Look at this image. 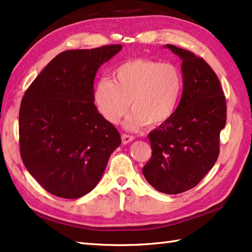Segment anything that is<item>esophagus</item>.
I'll use <instances>...</instances> for the list:
<instances>
[{
	"instance_id": "obj_1",
	"label": "esophagus",
	"mask_w": 252,
	"mask_h": 252,
	"mask_svg": "<svg viewBox=\"0 0 252 252\" xmlns=\"http://www.w3.org/2000/svg\"><path fill=\"white\" fill-rule=\"evenodd\" d=\"M121 140H122V143H123V144H129L130 142H132L133 140H134V136H133V135H129V134H126V133H123V134L121 135Z\"/></svg>"
}]
</instances>
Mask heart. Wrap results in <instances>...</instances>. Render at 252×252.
<instances>
[{
  "label": "heart",
  "instance_id": "b5f03b06",
  "mask_svg": "<svg viewBox=\"0 0 252 252\" xmlns=\"http://www.w3.org/2000/svg\"><path fill=\"white\" fill-rule=\"evenodd\" d=\"M183 92V76L173 63L134 58L114 71V81L101 78L93 90V100L100 116L116 125L129 111V129L144 125L158 126L169 121Z\"/></svg>",
  "mask_w": 252,
  "mask_h": 252
}]
</instances>
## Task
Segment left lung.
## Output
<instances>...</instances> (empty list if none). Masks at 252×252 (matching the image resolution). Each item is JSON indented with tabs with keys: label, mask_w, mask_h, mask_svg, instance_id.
<instances>
[{
	"label": "left lung",
	"mask_w": 252,
	"mask_h": 252,
	"mask_svg": "<svg viewBox=\"0 0 252 252\" xmlns=\"http://www.w3.org/2000/svg\"><path fill=\"white\" fill-rule=\"evenodd\" d=\"M167 47L182 60L183 94L173 117L149 133L152 158L143 174L158 191L174 195L195 187L215 165L226 100L216 72L202 57L172 44Z\"/></svg>",
	"instance_id": "8db88e82"
}]
</instances>
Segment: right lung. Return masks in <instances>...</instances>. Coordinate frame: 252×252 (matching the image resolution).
I'll return each instance as SVG.
<instances>
[{
  "instance_id": "right-lung-1",
  "label": "right lung",
  "mask_w": 252,
  "mask_h": 252,
  "mask_svg": "<svg viewBox=\"0 0 252 252\" xmlns=\"http://www.w3.org/2000/svg\"><path fill=\"white\" fill-rule=\"evenodd\" d=\"M121 47L62 52L26 90L19 109L20 156L29 173L54 196L87 195L121 144L119 132L93 100L96 72Z\"/></svg>"
}]
</instances>
